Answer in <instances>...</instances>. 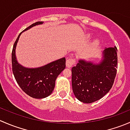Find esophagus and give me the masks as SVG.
<instances>
[{
	"mask_svg": "<svg viewBox=\"0 0 130 130\" xmlns=\"http://www.w3.org/2000/svg\"><path fill=\"white\" fill-rule=\"evenodd\" d=\"M75 63V59L74 58H70L67 60L66 61V66L67 67L70 68L73 65H74Z\"/></svg>",
	"mask_w": 130,
	"mask_h": 130,
	"instance_id": "1",
	"label": "esophagus"
}]
</instances>
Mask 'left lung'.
<instances>
[{"instance_id": "left-lung-1", "label": "left lung", "mask_w": 130, "mask_h": 130, "mask_svg": "<svg viewBox=\"0 0 130 130\" xmlns=\"http://www.w3.org/2000/svg\"><path fill=\"white\" fill-rule=\"evenodd\" d=\"M116 46L106 48L100 64L79 60L72 69V84L75 96L81 102L92 103L101 99L112 87L118 69Z\"/></svg>"}]
</instances>
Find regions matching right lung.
Wrapping results in <instances>:
<instances>
[{
  "instance_id": "obj_1",
  "label": "right lung",
  "mask_w": 130,
  "mask_h": 130,
  "mask_svg": "<svg viewBox=\"0 0 130 130\" xmlns=\"http://www.w3.org/2000/svg\"><path fill=\"white\" fill-rule=\"evenodd\" d=\"M41 24H43V22H36L24 31ZM21 34V32L15 40L12 51V67L15 80L21 89L30 97L36 99L46 98L54 89L56 78L66 67L65 58L36 69L23 67L17 61L15 53V47Z\"/></svg>"
}]
</instances>
